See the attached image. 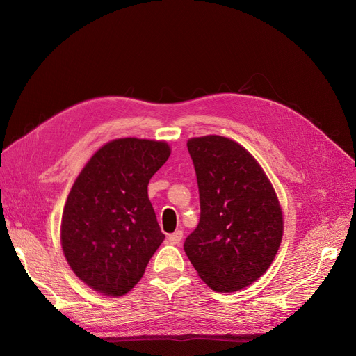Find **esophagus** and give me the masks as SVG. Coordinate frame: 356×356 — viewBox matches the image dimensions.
Here are the masks:
<instances>
[{"label":"esophagus","mask_w":356,"mask_h":356,"mask_svg":"<svg viewBox=\"0 0 356 356\" xmlns=\"http://www.w3.org/2000/svg\"><path fill=\"white\" fill-rule=\"evenodd\" d=\"M181 238H183V232L179 229V231H175L173 234L168 235V241H170V244L173 245H177L181 242Z\"/></svg>","instance_id":"1"}]
</instances>
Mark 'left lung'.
<instances>
[{
  "mask_svg": "<svg viewBox=\"0 0 356 356\" xmlns=\"http://www.w3.org/2000/svg\"><path fill=\"white\" fill-rule=\"evenodd\" d=\"M200 219L184 251L212 290L250 286L271 266L283 236V215L263 168L238 143L208 136L188 143Z\"/></svg>",
  "mask_w": 356,
  "mask_h": 356,
  "instance_id": "8db88e82",
  "label": "left lung"
}]
</instances>
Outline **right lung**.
<instances>
[{"label": "right lung", "instance_id": "add662e5", "mask_svg": "<svg viewBox=\"0 0 356 356\" xmlns=\"http://www.w3.org/2000/svg\"><path fill=\"white\" fill-rule=\"evenodd\" d=\"M168 156L164 141L114 140L74 181L62 216V248L89 287L122 296L140 282L164 239L147 186Z\"/></svg>", "mask_w": 356, "mask_h": 356}]
</instances>
